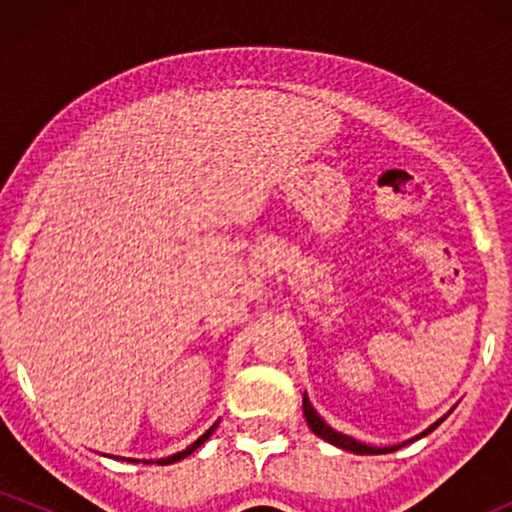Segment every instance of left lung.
<instances>
[{"label":"left lung","mask_w":512,"mask_h":512,"mask_svg":"<svg viewBox=\"0 0 512 512\" xmlns=\"http://www.w3.org/2000/svg\"><path fill=\"white\" fill-rule=\"evenodd\" d=\"M303 414H305V421H308V426L313 428L315 436L325 438L327 443L337 445V448H342V450H351V452H356V455H378V452H387L385 448H383V450H380V448H370V445H363V443H358V440H354V438L344 436V433H337V431H334V428L327 426L325 421H322L320 416H317V411L313 409V404L308 402V397H305V395H303ZM443 419H445V416H443ZM443 419L436 421V424H433L431 428H428L426 433H431L433 428H438L440 424H443ZM426 433H421V436H426ZM390 450H395V448H390Z\"/></svg>","instance_id":"left-lung-1"}]
</instances>
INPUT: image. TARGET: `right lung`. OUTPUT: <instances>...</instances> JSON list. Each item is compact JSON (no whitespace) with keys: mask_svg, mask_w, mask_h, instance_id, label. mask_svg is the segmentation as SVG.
<instances>
[{"mask_svg":"<svg viewBox=\"0 0 512 512\" xmlns=\"http://www.w3.org/2000/svg\"><path fill=\"white\" fill-rule=\"evenodd\" d=\"M214 428H216V426H211V428H209V431H207V433H204V436H202V438H197V440H195V443H192V445H190V448H187V450H182V452H178V455H170V457H166V460H158V464H173V462H178V460H182V457H187V455H190V452H195V450L199 448V445H202V443H204V440H207V438L211 436V433H214Z\"/></svg>","mask_w":512,"mask_h":512,"instance_id":"1","label":"right lung"}]
</instances>
